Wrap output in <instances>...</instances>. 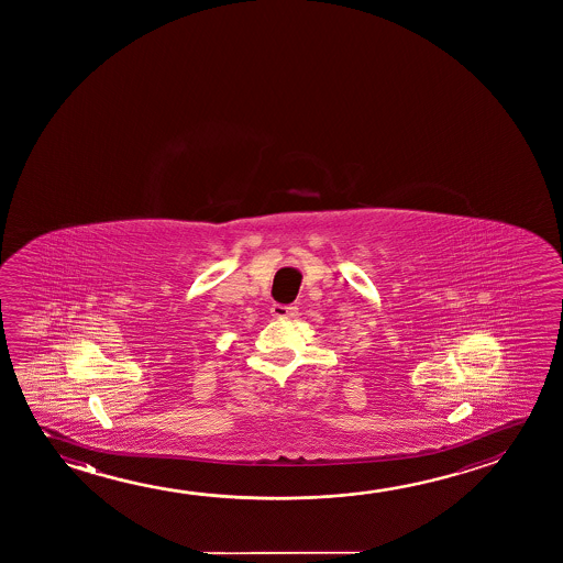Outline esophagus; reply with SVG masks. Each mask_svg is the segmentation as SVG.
<instances>
[{
  "instance_id": "esophagus-1",
  "label": "esophagus",
  "mask_w": 563,
  "mask_h": 563,
  "mask_svg": "<svg viewBox=\"0 0 563 563\" xmlns=\"http://www.w3.org/2000/svg\"><path fill=\"white\" fill-rule=\"evenodd\" d=\"M298 313V308L292 305H273L271 306V316L277 320H290Z\"/></svg>"
}]
</instances>
